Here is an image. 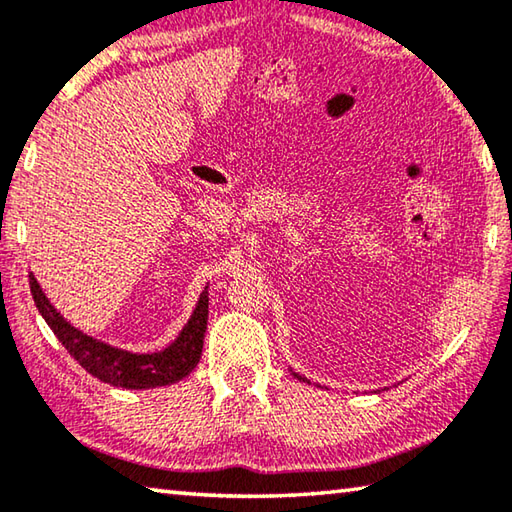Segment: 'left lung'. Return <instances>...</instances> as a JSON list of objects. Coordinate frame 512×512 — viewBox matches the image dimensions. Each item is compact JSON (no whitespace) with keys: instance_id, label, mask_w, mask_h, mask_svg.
<instances>
[{"instance_id":"left-lung-1","label":"left lung","mask_w":512,"mask_h":512,"mask_svg":"<svg viewBox=\"0 0 512 512\" xmlns=\"http://www.w3.org/2000/svg\"><path fill=\"white\" fill-rule=\"evenodd\" d=\"M293 377H296V379H302V381H305V377H300V375H296V372H293Z\"/></svg>"}]
</instances>
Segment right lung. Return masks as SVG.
<instances>
[{"instance_id":"right-lung-1","label":"right lung","mask_w":512,"mask_h":512,"mask_svg":"<svg viewBox=\"0 0 512 512\" xmlns=\"http://www.w3.org/2000/svg\"><path fill=\"white\" fill-rule=\"evenodd\" d=\"M29 287L38 311L47 320V325L56 334V339L65 345V350L92 377L106 381L110 386L133 388V391L169 386L187 377L198 366L207 327V302H210L207 300V289L201 293V300H198L185 329L169 348L153 354H133L92 339V336L83 334L81 329L69 325L47 300L45 293H42L33 273H29Z\"/></svg>"}]
</instances>
